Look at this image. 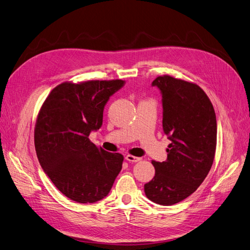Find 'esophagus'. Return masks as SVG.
I'll return each instance as SVG.
<instances>
[{
	"mask_svg": "<svg viewBox=\"0 0 250 250\" xmlns=\"http://www.w3.org/2000/svg\"><path fill=\"white\" fill-rule=\"evenodd\" d=\"M125 159L129 162H138V161L141 160L140 157H136V156H133V155H126Z\"/></svg>",
	"mask_w": 250,
	"mask_h": 250,
	"instance_id": "esophagus-1",
	"label": "esophagus"
}]
</instances>
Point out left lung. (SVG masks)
I'll use <instances>...</instances> for the list:
<instances>
[{
  "mask_svg": "<svg viewBox=\"0 0 250 250\" xmlns=\"http://www.w3.org/2000/svg\"><path fill=\"white\" fill-rule=\"evenodd\" d=\"M152 86L162 97V127L170 144L166 161H152L155 176L144 191L151 201L172 205L190 196L208 175L216 147L215 112L197 84L164 75Z\"/></svg>",
  "mask_w": 250,
  "mask_h": 250,
  "instance_id": "8db88e82",
  "label": "left lung"
}]
</instances>
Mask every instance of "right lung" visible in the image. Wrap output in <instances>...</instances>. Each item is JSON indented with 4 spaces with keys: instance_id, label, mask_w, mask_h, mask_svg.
<instances>
[{
    "instance_id": "right-lung-1",
    "label": "right lung",
    "mask_w": 250,
    "mask_h": 250,
    "mask_svg": "<svg viewBox=\"0 0 250 250\" xmlns=\"http://www.w3.org/2000/svg\"><path fill=\"white\" fill-rule=\"evenodd\" d=\"M125 81L63 83L47 97L38 115L35 147L40 165L58 190L80 203L105 198L123 167L124 156L92 143L110 97Z\"/></svg>"
}]
</instances>
